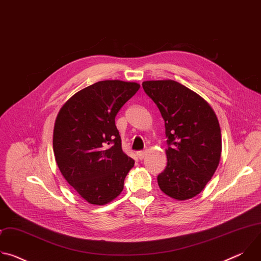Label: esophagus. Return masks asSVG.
I'll list each match as a JSON object with an SVG mask.
<instances>
[{
    "label": "esophagus",
    "mask_w": 261,
    "mask_h": 261,
    "mask_svg": "<svg viewBox=\"0 0 261 261\" xmlns=\"http://www.w3.org/2000/svg\"><path fill=\"white\" fill-rule=\"evenodd\" d=\"M145 155H146V153H145L144 151L137 152V157H138V159H140V160H142V159L145 157Z\"/></svg>",
    "instance_id": "1"
}]
</instances>
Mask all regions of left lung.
<instances>
[{
	"instance_id": "8db88e82",
	"label": "left lung",
	"mask_w": 261,
	"mask_h": 261,
	"mask_svg": "<svg viewBox=\"0 0 261 261\" xmlns=\"http://www.w3.org/2000/svg\"><path fill=\"white\" fill-rule=\"evenodd\" d=\"M165 123L167 166L157 179L160 189L177 200L199 194L221 158V129L210 104L174 81L142 83Z\"/></svg>"
}]
</instances>
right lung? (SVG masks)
Segmentation results:
<instances>
[{
    "label": "right lung",
    "instance_id": "add662e5",
    "mask_svg": "<svg viewBox=\"0 0 261 261\" xmlns=\"http://www.w3.org/2000/svg\"><path fill=\"white\" fill-rule=\"evenodd\" d=\"M140 86L103 81L74 94L60 109L54 153L65 179L85 200L103 205L118 197L134 160L122 150L116 116Z\"/></svg>",
    "mask_w": 261,
    "mask_h": 261
}]
</instances>
